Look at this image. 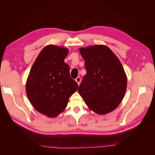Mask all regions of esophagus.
<instances>
[{
  "label": "esophagus",
  "mask_w": 155,
  "mask_h": 155,
  "mask_svg": "<svg viewBox=\"0 0 155 155\" xmlns=\"http://www.w3.org/2000/svg\"><path fill=\"white\" fill-rule=\"evenodd\" d=\"M76 81L77 83L78 84V85H79V84H80V83H81V78H80V77H78V78L76 79Z\"/></svg>",
  "instance_id": "34e87169"
}]
</instances>
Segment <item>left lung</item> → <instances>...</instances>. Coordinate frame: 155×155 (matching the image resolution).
I'll return each mask as SVG.
<instances>
[{"label": "left lung", "instance_id": "left-lung-1", "mask_svg": "<svg viewBox=\"0 0 155 155\" xmlns=\"http://www.w3.org/2000/svg\"><path fill=\"white\" fill-rule=\"evenodd\" d=\"M87 74L78 88L89 109L99 115L116 109L125 96L127 79L120 61L103 45L80 48Z\"/></svg>", "mask_w": 155, "mask_h": 155}]
</instances>
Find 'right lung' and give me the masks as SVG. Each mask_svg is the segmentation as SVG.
Returning a JSON list of instances; mask_svg holds the SVG:
<instances>
[{"label":"right lung","instance_id":"obj_1","mask_svg":"<svg viewBox=\"0 0 155 155\" xmlns=\"http://www.w3.org/2000/svg\"><path fill=\"white\" fill-rule=\"evenodd\" d=\"M67 48L49 45L41 51L33 64L26 83L28 97L34 109L48 118L65 109L69 97L77 91L78 83L70 76L64 63Z\"/></svg>","mask_w":155,"mask_h":155}]
</instances>
